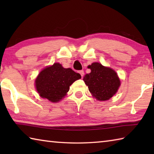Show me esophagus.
<instances>
[{
    "label": "esophagus",
    "instance_id": "esophagus-1",
    "mask_svg": "<svg viewBox=\"0 0 154 154\" xmlns=\"http://www.w3.org/2000/svg\"><path fill=\"white\" fill-rule=\"evenodd\" d=\"M79 73H80V75H81V76H82V77H83V74H84V72H83V71H79Z\"/></svg>",
    "mask_w": 154,
    "mask_h": 154
}]
</instances>
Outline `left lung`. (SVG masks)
Wrapping results in <instances>:
<instances>
[{"instance_id": "obj_1", "label": "left lung", "mask_w": 154, "mask_h": 154, "mask_svg": "<svg viewBox=\"0 0 154 154\" xmlns=\"http://www.w3.org/2000/svg\"><path fill=\"white\" fill-rule=\"evenodd\" d=\"M91 72L86 74L83 81L90 92L98 100H106L117 92L120 81L116 72L110 68L94 62L88 66Z\"/></svg>"}]
</instances>
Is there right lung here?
I'll return each mask as SVG.
<instances>
[{
	"mask_svg": "<svg viewBox=\"0 0 154 154\" xmlns=\"http://www.w3.org/2000/svg\"><path fill=\"white\" fill-rule=\"evenodd\" d=\"M82 77L71 69H64L59 63L44 69L35 80L36 88L42 98L58 102L66 95L69 86Z\"/></svg>",
	"mask_w": 154,
	"mask_h": 154,
	"instance_id": "obj_1",
	"label": "right lung"
}]
</instances>
